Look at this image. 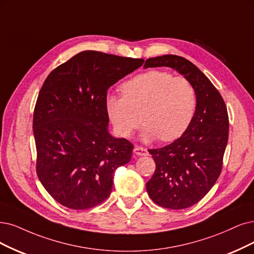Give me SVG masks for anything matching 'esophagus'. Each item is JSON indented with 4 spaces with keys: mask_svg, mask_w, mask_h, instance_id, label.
<instances>
[{
    "mask_svg": "<svg viewBox=\"0 0 254 254\" xmlns=\"http://www.w3.org/2000/svg\"><path fill=\"white\" fill-rule=\"evenodd\" d=\"M134 154L137 156H146L148 154L147 149L141 146H135L134 148Z\"/></svg>",
    "mask_w": 254,
    "mask_h": 254,
    "instance_id": "obj_1",
    "label": "esophagus"
}]
</instances>
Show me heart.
Segmentation results:
<instances>
[{
	"mask_svg": "<svg viewBox=\"0 0 254 254\" xmlns=\"http://www.w3.org/2000/svg\"><path fill=\"white\" fill-rule=\"evenodd\" d=\"M124 96L108 94L106 110L115 132L127 138L145 125L141 139L159 138L167 142L179 138L189 128L196 108V93L185 77L152 70L139 74L121 86Z\"/></svg>",
	"mask_w": 254,
	"mask_h": 254,
	"instance_id": "b5f03b06",
	"label": "heart"
}]
</instances>
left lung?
<instances>
[{
	"instance_id": "left-lung-1",
	"label": "left lung",
	"mask_w": 254,
	"mask_h": 254,
	"mask_svg": "<svg viewBox=\"0 0 254 254\" xmlns=\"http://www.w3.org/2000/svg\"><path fill=\"white\" fill-rule=\"evenodd\" d=\"M156 67L178 71L196 93L194 116L184 134L166 146L148 149L156 163L146 183L149 198L164 208L184 209L202 200L221 174L228 113L219 91L191 62L172 54L146 60L145 69Z\"/></svg>"
}]
</instances>
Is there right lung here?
I'll list each match as a JSON object with an SVG mask.
<instances>
[{"instance_id": "right-lung-1", "label": "right lung", "mask_w": 254, "mask_h": 254, "mask_svg": "<svg viewBox=\"0 0 254 254\" xmlns=\"http://www.w3.org/2000/svg\"><path fill=\"white\" fill-rule=\"evenodd\" d=\"M142 59L82 51L46 78L33 113L36 174L60 204L82 210L111 194L113 176L129 162L134 145L108 129V89Z\"/></svg>"}]
</instances>
